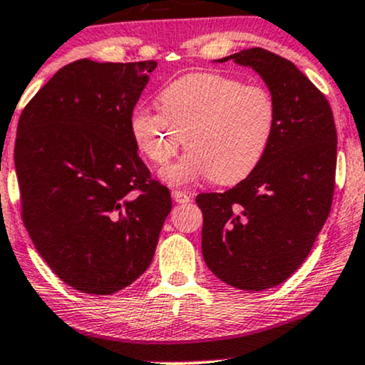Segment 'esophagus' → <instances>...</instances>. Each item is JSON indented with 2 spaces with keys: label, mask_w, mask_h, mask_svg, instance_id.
Segmentation results:
<instances>
[{
  "label": "esophagus",
  "mask_w": 365,
  "mask_h": 365,
  "mask_svg": "<svg viewBox=\"0 0 365 365\" xmlns=\"http://www.w3.org/2000/svg\"><path fill=\"white\" fill-rule=\"evenodd\" d=\"M171 197H173L175 202H178V204L190 202V195L185 194V192H182V190H173L171 192Z\"/></svg>",
  "instance_id": "1"
}]
</instances>
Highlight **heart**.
<instances>
[{"label": "heart", "mask_w": 365, "mask_h": 365, "mask_svg": "<svg viewBox=\"0 0 365 365\" xmlns=\"http://www.w3.org/2000/svg\"><path fill=\"white\" fill-rule=\"evenodd\" d=\"M161 110L139 106L130 115L137 148L154 166H166L183 145L190 149L163 171L171 185L209 177L232 185L266 156L278 123V104L264 86L215 72L187 73L159 92Z\"/></svg>", "instance_id": "heart-1"}]
</instances>
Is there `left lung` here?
Returning a JSON list of instances; mask_svg holds the SVG:
<instances>
[{
  "label": "left lung",
  "mask_w": 365,
  "mask_h": 365,
  "mask_svg": "<svg viewBox=\"0 0 365 365\" xmlns=\"http://www.w3.org/2000/svg\"><path fill=\"white\" fill-rule=\"evenodd\" d=\"M254 68L278 104L266 156L230 190L199 194L202 255L221 282L261 292L288 279L328 220L336 127L326 96L287 58L262 48L221 58Z\"/></svg>",
  "instance_id": "1"
}]
</instances>
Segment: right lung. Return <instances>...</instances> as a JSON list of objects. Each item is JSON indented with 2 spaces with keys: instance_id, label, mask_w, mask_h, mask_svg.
Instances as JSON below:
<instances>
[{
  "instance_id": "right-lung-1",
  "label": "right lung",
  "mask_w": 365,
  "mask_h": 365,
  "mask_svg": "<svg viewBox=\"0 0 365 365\" xmlns=\"http://www.w3.org/2000/svg\"><path fill=\"white\" fill-rule=\"evenodd\" d=\"M156 65L68 63L20 115L24 225L53 273L78 292L111 295L135 282L171 211L170 190L150 178L130 132Z\"/></svg>"
}]
</instances>
